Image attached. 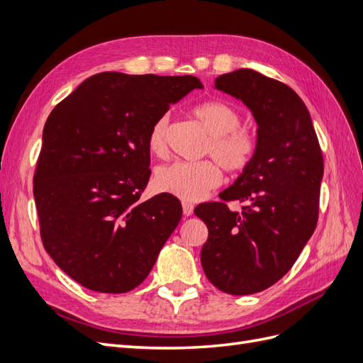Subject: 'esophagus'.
<instances>
[{"mask_svg": "<svg viewBox=\"0 0 363 363\" xmlns=\"http://www.w3.org/2000/svg\"><path fill=\"white\" fill-rule=\"evenodd\" d=\"M182 207H183V215L184 216H191L194 213V206L188 201H183L182 203Z\"/></svg>", "mask_w": 363, "mask_h": 363, "instance_id": "34e87169", "label": "esophagus"}]
</instances>
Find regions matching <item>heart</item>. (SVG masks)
I'll list each match as a JSON object with an SVG mask.
<instances>
[{
  "label": "heart",
  "mask_w": 363,
  "mask_h": 363,
  "mask_svg": "<svg viewBox=\"0 0 363 363\" xmlns=\"http://www.w3.org/2000/svg\"><path fill=\"white\" fill-rule=\"evenodd\" d=\"M195 118L211 135V145L206 152L228 172L245 169L257 150L256 135L240 125L242 116L232 104L207 101L195 107ZM171 118L164 113L151 125L148 148L155 156H164L168 151ZM223 174L213 160L183 162L164 164L156 171L155 184L160 192H167L184 201H199L221 184Z\"/></svg>",
  "instance_id": "heart-1"
}]
</instances>
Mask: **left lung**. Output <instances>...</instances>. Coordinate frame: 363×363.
Here are the masks:
<instances>
[{
	"instance_id": "left-lung-1",
	"label": "left lung",
	"mask_w": 363,
	"mask_h": 363,
	"mask_svg": "<svg viewBox=\"0 0 363 363\" xmlns=\"http://www.w3.org/2000/svg\"><path fill=\"white\" fill-rule=\"evenodd\" d=\"M218 91L242 101L257 123V150L221 201L195 207L208 230L201 265L213 286L232 295L265 291L298 259L315 232L323 152L301 98L252 69L219 75ZM245 202L240 213L226 203Z\"/></svg>"
}]
</instances>
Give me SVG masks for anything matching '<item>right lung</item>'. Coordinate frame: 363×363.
<instances>
[{"label": "right lung", "instance_id": "obj_1", "mask_svg": "<svg viewBox=\"0 0 363 363\" xmlns=\"http://www.w3.org/2000/svg\"><path fill=\"white\" fill-rule=\"evenodd\" d=\"M201 87L192 75L100 72L52 108L33 194L43 248L82 286L124 294L155 267L182 204L171 194L140 201L150 128Z\"/></svg>", "mask_w": 363, "mask_h": 363}]
</instances>
